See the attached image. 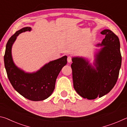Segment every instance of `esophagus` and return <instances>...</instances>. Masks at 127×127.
Listing matches in <instances>:
<instances>
[{
    "label": "esophagus",
    "mask_w": 127,
    "mask_h": 127,
    "mask_svg": "<svg viewBox=\"0 0 127 127\" xmlns=\"http://www.w3.org/2000/svg\"><path fill=\"white\" fill-rule=\"evenodd\" d=\"M67 61L68 63H71L72 62V58L71 57H70V56H68V58H67Z\"/></svg>",
    "instance_id": "obj_1"
}]
</instances>
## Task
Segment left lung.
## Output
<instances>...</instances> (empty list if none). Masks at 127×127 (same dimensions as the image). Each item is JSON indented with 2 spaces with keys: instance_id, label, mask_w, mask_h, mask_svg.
<instances>
[{
  "instance_id": "8db88e82",
  "label": "left lung",
  "mask_w": 127,
  "mask_h": 127,
  "mask_svg": "<svg viewBox=\"0 0 127 127\" xmlns=\"http://www.w3.org/2000/svg\"><path fill=\"white\" fill-rule=\"evenodd\" d=\"M105 37L97 46L94 65L83 57L72 58L73 87L82 97L89 100L101 97L108 94L117 83L122 64L120 42L110 30L101 32Z\"/></svg>"
}]
</instances>
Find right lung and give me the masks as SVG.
Here are the masks:
<instances>
[{"label":"right lung","instance_id":"1","mask_svg":"<svg viewBox=\"0 0 127 127\" xmlns=\"http://www.w3.org/2000/svg\"><path fill=\"white\" fill-rule=\"evenodd\" d=\"M31 30V27H24L10 37L6 45L4 61L8 79L15 90L27 99L37 101L46 99L52 94L57 77L67 63V57L50 61L35 72L27 73L18 68L12 58V46L20 33Z\"/></svg>","mask_w":127,"mask_h":127}]
</instances>
